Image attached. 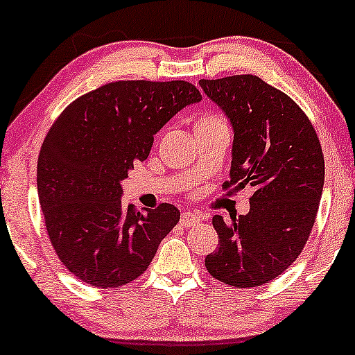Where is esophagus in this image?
<instances>
[{
	"label": "esophagus",
	"instance_id": "1",
	"mask_svg": "<svg viewBox=\"0 0 355 355\" xmlns=\"http://www.w3.org/2000/svg\"><path fill=\"white\" fill-rule=\"evenodd\" d=\"M199 222H200V217L196 216V214H192V212H189V211L182 212V216H181V224H182V225L191 227V225L199 224Z\"/></svg>",
	"mask_w": 355,
	"mask_h": 355
}]
</instances>
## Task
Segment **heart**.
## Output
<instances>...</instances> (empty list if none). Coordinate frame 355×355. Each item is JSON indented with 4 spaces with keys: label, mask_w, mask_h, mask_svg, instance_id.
<instances>
[{
    "label": "heart",
    "mask_w": 355,
    "mask_h": 355,
    "mask_svg": "<svg viewBox=\"0 0 355 355\" xmlns=\"http://www.w3.org/2000/svg\"><path fill=\"white\" fill-rule=\"evenodd\" d=\"M218 126H227L225 118L220 113H204V115L198 116V120H196L194 130L196 133H200V131L218 128Z\"/></svg>",
    "instance_id": "heart-1"
}]
</instances>
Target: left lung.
I'll list each match as a JSON object with an SVG mask.
<instances>
[{"mask_svg":"<svg viewBox=\"0 0 355 355\" xmlns=\"http://www.w3.org/2000/svg\"><path fill=\"white\" fill-rule=\"evenodd\" d=\"M234 128L230 179L224 189L250 186V211L216 216V253L205 268L237 288L275 279L298 258L311 234L324 186V156L311 121L296 102L257 76L199 80Z\"/></svg>","mask_w":355,"mask_h":355,"instance_id":"1","label":"left lung"}]
</instances>
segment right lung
<instances>
[{
    "label": "right lung",
    "instance_id": "1",
    "mask_svg": "<svg viewBox=\"0 0 355 355\" xmlns=\"http://www.w3.org/2000/svg\"><path fill=\"white\" fill-rule=\"evenodd\" d=\"M202 95L186 80H120L60 113L37 159V194L52 247L73 277L116 288L146 271L181 214L121 204V181L150 155L155 135Z\"/></svg>",
    "mask_w": 355,
    "mask_h": 355
}]
</instances>
